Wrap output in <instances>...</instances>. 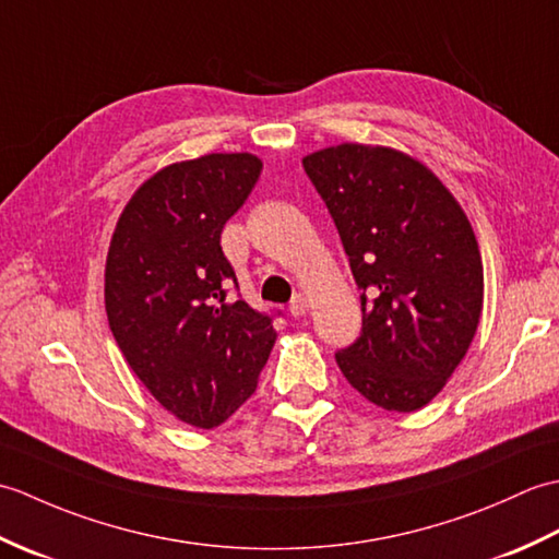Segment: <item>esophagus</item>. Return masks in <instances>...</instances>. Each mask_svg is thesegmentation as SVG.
<instances>
[{"instance_id": "esophagus-1", "label": "esophagus", "mask_w": 559, "mask_h": 559, "mask_svg": "<svg viewBox=\"0 0 559 559\" xmlns=\"http://www.w3.org/2000/svg\"><path fill=\"white\" fill-rule=\"evenodd\" d=\"M307 310H310V300H307V295L298 293L293 298V302H290V314L293 317H302V314H307Z\"/></svg>"}]
</instances>
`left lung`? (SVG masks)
<instances>
[{
	"mask_svg": "<svg viewBox=\"0 0 559 559\" xmlns=\"http://www.w3.org/2000/svg\"><path fill=\"white\" fill-rule=\"evenodd\" d=\"M362 290V331L336 362L396 413L427 406L466 355L483 312L476 233L442 180L408 153L338 144L302 158Z\"/></svg>",
	"mask_w": 559,
	"mask_h": 559,
	"instance_id": "8db88e82",
	"label": "left lung"
}]
</instances>
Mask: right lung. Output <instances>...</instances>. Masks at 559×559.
<instances>
[{
	"label": "right lung",
	"instance_id": "obj_1",
	"mask_svg": "<svg viewBox=\"0 0 559 559\" xmlns=\"http://www.w3.org/2000/svg\"><path fill=\"white\" fill-rule=\"evenodd\" d=\"M261 175L254 153L165 165L127 201L105 261V312L124 360L160 406L201 430L254 394L276 329L230 300L223 225Z\"/></svg>",
	"mask_w": 559,
	"mask_h": 559
}]
</instances>
